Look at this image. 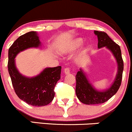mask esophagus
<instances>
[{"label": "esophagus", "mask_w": 132, "mask_h": 132, "mask_svg": "<svg viewBox=\"0 0 132 132\" xmlns=\"http://www.w3.org/2000/svg\"><path fill=\"white\" fill-rule=\"evenodd\" d=\"M64 73L66 75L69 74V73H70V68L68 67L66 68H64Z\"/></svg>", "instance_id": "1"}]
</instances>
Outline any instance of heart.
I'll use <instances>...</instances> for the list:
<instances>
[{
  "label": "heart",
  "mask_w": 132,
  "mask_h": 132,
  "mask_svg": "<svg viewBox=\"0 0 132 132\" xmlns=\"http://www.w3.org/2000/svg\"><path fill=\"white\" fill-rule=\"evenodd\" d=\"M83 44H84V40L82 38H77L61 45V47L59 48V51L64 54L70 53L80 47Z\"/></svg>",
  "instance_id": "heart-1"
}]
</instances>
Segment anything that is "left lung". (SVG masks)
<instances>
[{
    "instance_id": "left-lung-1",
    "label": "left lung",
    "mask_w": 132,
    "mask_h": 132,
    "mask_svg": "<svg viewBox=\"0 0 132 132\" xmlns=\"http://www.w3.org/2000/svg\"><path fill=\"white\" fill-rule=\"evenodd\" d=\"M97 36L98 48L106 47L113 52L118 66V74L114 82L109 89L105 91H97L93 88L87 80L81 69L76 75V94L78 99L85 104H99L106 102L112 97L120 88L121 84L123 71V61L120 47L114 42L106 33L101 31H94Z\"/></svg>"
}]
</instances>
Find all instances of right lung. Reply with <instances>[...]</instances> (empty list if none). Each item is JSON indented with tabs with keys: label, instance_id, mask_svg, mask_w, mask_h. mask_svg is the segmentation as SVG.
I'll return each mask as SVG.
<instances>
[{
	"label": "right lung",
	"instance_id": "1",
	"mask_svg": "<svg viewBox=\"0 0 132 132\" xmlns=\"http://www.w3.org/2000/svg\"><path fill=\"white\" fill-rule=\"evenodd\" d=\"M40 45L35 31L20 36L9 48L8 71L16 95L20 99L33 106H44L52 102L55 95L54 88L61 78V66L47 68L40 75L26 78L19 73L15 66L14 58L21 51Z\"/></svg>",
	"mask_w": 132,
	"mask_h": 132
}]
</instances>
